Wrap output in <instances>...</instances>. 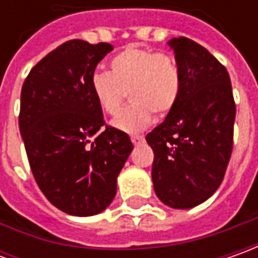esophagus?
I'll return each instance as SVG.
<instances>
[{"label":"esophagus","instance_id":"1","mask_svg":"<svg viewBox=\"0 0 258 258\" xmlns=\"http://www.w3.org/2000/svg\"><path fill=\"white\" fill-rule=\"evenodd\" d=\"M131 139H132V142H134V145L142 144V142H144V141H145L144 136H139V135H136V136H132Z\"/></svg>","mask_w":258,"mask_h":258}]
</instances>
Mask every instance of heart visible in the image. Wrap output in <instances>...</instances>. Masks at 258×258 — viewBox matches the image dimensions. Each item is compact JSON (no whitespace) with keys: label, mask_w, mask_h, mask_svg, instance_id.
I'll use <instances>...</instances> for the list:
<instances>
[{"label":"heart","mask_w":258,"mask_h":258,"mask_svg":"<svg viewBox=\"0 0 258 258\" xmlns=\"http://www.w3.org/2000/svg\"><path fill=\"white\" fill-rule=\"evenodd\" d=\"M109 72H94L90 90L100 110L118 113L130 92L133 103L114 119L116 129L127 134L144 131L152 113L164 117L175 107L181 94L182 77L172 55L152 48L127 45L112 57Z\"/></svg>","instance_id":"b5f03b06"}]
</instances>
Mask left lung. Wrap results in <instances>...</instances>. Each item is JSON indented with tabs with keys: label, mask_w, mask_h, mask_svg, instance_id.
<instances>
[{
	"label": "left lung",
	"mask_w": 258,
	"mask_h": 258,
	"mask_svg": "<svg viewBox=\"0 0 258 258\" xmlns=\"http://www.w3.org/2000/svg\"><path fill=\"white\" fill-rule=\"evenodd\" d=\"M168 44L182 77L181 94L146 142L155 154L158 198L188 210L207 201L223 182L233 152L235 103L227 69L207 48L186 37Z\"/></svg>",
	"instance_id": "left-lung-1"
}]
</instances>
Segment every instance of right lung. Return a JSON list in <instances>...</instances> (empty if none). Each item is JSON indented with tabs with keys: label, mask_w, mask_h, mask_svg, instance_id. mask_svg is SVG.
<instances>
[{
	"label": "right lung",
	"mask_w": 258,
	"mask_h": 258,
	"mask_svg": "<svg viewBox=\"0 0 258 258\" xmlns=\"http://www.w3.org/2000/svg\"><path fill=\"white\" fill-rule=\"evenodd\" d=\"M113 47L70 40L31 69L21 89L20 132L34 179L63 213L90 217L113 201L134 145L106 126L90 90L96 66Z\"/></svg>",
	"instance_id": "1"
}]
</instances>
